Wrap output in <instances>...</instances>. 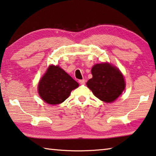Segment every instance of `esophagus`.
Instances as JSON below:
<instances>
[{"instance_id":"obj_1","label":"esophagus","mask_w":156,"mask_h":156,"mask_svg":"<svg viewBox=\"0 0 156 156\" xmlns=\"http://www.w3.org/2000/svg\"><path fill=\"white\" fill-rule=\"evenodd\" d=\"M78 82L80 84H81V85H84V84L85 83V80H84V79H83V80H79Z\"/></svg>"}]
</instances>
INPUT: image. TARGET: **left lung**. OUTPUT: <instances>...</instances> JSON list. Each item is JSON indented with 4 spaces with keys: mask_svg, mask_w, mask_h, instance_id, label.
Instances as JSON below:
<instances>
[{
    "mask_svg": "<svg viewBox=\"0 0 156 156\" xmlns=\"http://www.w3.org/2000/svg\"><path fill=\"white\" fill-rule=\"evenodd\" d=\"M92 78L87 81V87L96 97L111 103L119 96L125 88V81L119 70L108 63L97 64L91 69Z\"/></svg>",
    "mask_w": 156,
    "mask_h": 156,
    "instance_id": "1",
    "label": "left lung"
}]
</instances>
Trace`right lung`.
I'll list each match as a JSON object with an SVG mask.
<instances>
[{
    "label": "right lung",
    "mask_w": 156,
    "mask_h": 156,
    "mask_svg": "<svg viewBox=\"0 0 156 156\" xmlns=\"http://www.w3.org/2000/svg\"><path fill=\"white\" fill-rule=\"evenodd\" d=\"M78 83L58 66H50L38 85L39 94L46 103L57 105L65 101Z\"/></svg>",
    "instance_id": "1"
}]
</instances>
